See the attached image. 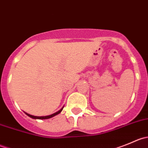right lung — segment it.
<instances>
[{"instance_id": "1", "label": "right lung", "mask_w": 148, "mask_h": 148, "mask_svg": "<svg viewBox=\"0 0 148 148\" xmlns=\"http://www.w3.org/2000/svg\"><path fill=\"white\" fill-rule=\"evenodd\" d=\"M63 108H64V107H63ZM63 108H62L60 110H59V111L56 112L54 113V114H51V115H49V116H44V117H36V116L31 115V114H27V113H26V114H27L28 117H31V118H33V119H39V120H44V119H49V118H51V117H54V116H56V114H59V113H60L62 111V110H63Z\"/></svg>"}]
</instances>
